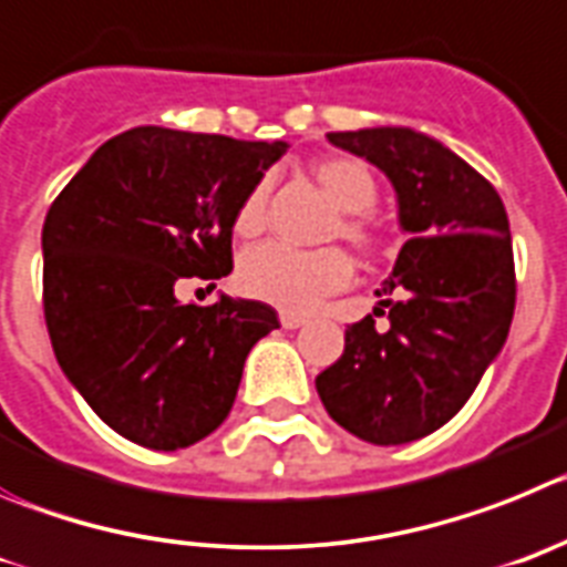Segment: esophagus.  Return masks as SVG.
<instances>
[{"mask_svg": "<svg viewBox=\"0 0 567 567\" xmlns=\"http://www.w3.org/2000/svg\"><path fill=\"white\" fill-rule=\"evenodd\" d=\"M279 321H282L285 330H296V328H302L305 321H308V316H302V313H279Z\"/></svg>", "mask_w": 567, "mask_h": 567, "instance_id": "esophagus-1", "label": "esophagus"}]
</instances>
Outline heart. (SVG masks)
I'll return each mask as SVG.
<instances>
[{
  "label": "heart",
  "instance_id": "obj_1",
  "mask_svg": "<svg viewBox=\"0 0 567 567\" xmlns=\"http://www.w3.org/2000/svg\"><path fill=\"white\" fill-rule=\"evenodd\" d=\"M321 192L341 208L339 220L330 226V237L347 239L361 254L379 248V231L367 217L379 197L375 177L364 163L353 157H328L313 166ZM268 220V183L259 181L234 214V231L239 237H257ZM239 288L251 299L274 305L288 313L316 308L324 296L336 293L353 279V259L341 248L296 251L279 243H262L239 259Z\"/></svg>",
  "mask_w": 567,
  "mask_h": 567
}]
</instances>
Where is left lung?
<instances>
[{
    "label": "left lung",
    "instance_id": "left-lung-1",
    "mask_svg": "<svg viewBox=\"0 0 567 567\" xmlns=\"http://www.w3.org/2000/svg\"><path fill=\"white\" fill-rule=\"evenodd\" d=\"M390 177L406 234L372 313L344 330V353L316 390L339 426L375 446L441 430L508 339L517 299L506 206L492 183L410 126L330 132Z\"/></svg>",
    "mask_w": 567,
    "mask_h": 567
}]
</instances>
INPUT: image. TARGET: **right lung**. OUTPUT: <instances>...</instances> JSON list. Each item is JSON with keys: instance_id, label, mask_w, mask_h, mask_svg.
<instances>
[{"instance_id": "obj_1", "label": "right lung", "mask_w": 567, "mask_h": 567, "mask_svg": "<svg viewBox=\"0 0 567 567\" xmlns=\"http://www.w3.org/2000/svg\"><path fill=\"white\" fill-rule=\"evenodd\" d=\"M285 141L135 126L110 137L44 217V321L95 415L157 452L228 417L251 347L277 310L220 293L183 305V279L231 274L234 214ZM217 288V285H212Z\"/></svg>"}]
</instances>
